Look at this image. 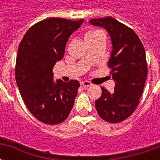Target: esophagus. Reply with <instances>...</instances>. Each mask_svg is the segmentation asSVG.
<instances>
[{
    "label": "esophagus",
    "mask_w": 160,
    "mask_h": 160,
    "mask_svg": "<svg viewBox=\"0 0 160 160\" xmlns=\"http://www.w3.org/2000/svg\"><path fill=\"white\" fill-rule=\"evenodd\" d=\"M80 85H81V87H89L92 86V83L89 82V81H87V80H85V81H82V82L80 83Z\"/></svg>",
    "instance_id": "34e87169"
}]
</instances>
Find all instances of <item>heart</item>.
Segmentation results:
<instances>
[{"mask_svg":"<svg viewBox=\"0 0 160 160\" xmlns=\"http://www.w3.org/2000/svg\"><path fill=\"white\" fill-rule=\"evenodd\" d=\"M101 32L99 31H90V32H88L87 33V35H86V38L87 39H90V38H95V37H97L98 35H99L101 34Z\"/></svg>","mask_w":160,"mask_h":160,"instance_id":"obj_1","label":"heart"}]
</instances>
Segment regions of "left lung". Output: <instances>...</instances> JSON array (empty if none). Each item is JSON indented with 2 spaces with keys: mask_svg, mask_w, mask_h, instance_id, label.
<instances>
[{
  "mask_svg": "<svg viewBox=\"0 0 160 160\" xmlns=\"http://www.w3.org/2000/svg\"><path fill=\"white\" fill-rule=\"evenodd\" d=\"M89 22L106 30L112 42L108 67L115 80L114 91L101 87L102 95L95 101V107L104 121L120 122L134 113L144 89L148 75L144 46L133 30L111 17Z\"/></svg>",
  "mask_w": 160,
  "mask_h": 160,
  "instance_id": "obj_1",
  "label": "left lung"
}]
</instances>
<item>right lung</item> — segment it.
<instances>
[{
  "label": "right lung",
  "instance_id": "right-lung-1",
  "mask_svg": "<svg viewBox=\"0 0 160 160\" xmlns=\"http://www.w3.org/2000/svg\"><path fill=\"white\" fill-rule=\"evenodd\" d=\"M84 19L49 18L30 28L19 43L15 79L27 109L45 124L62 122L74 104L80 83L53 80V67L62 59L70 35Z\"/></svg>",
  "mask_w": 160,
  "mask_h": 160
}]
</instances>
